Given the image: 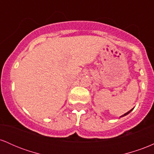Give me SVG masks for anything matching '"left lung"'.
<instances>
[{"label":"left lung","instance_id":"8db88e82","mask_svg":"<svg viewBox=\"0 0 154 154\" xmlns=\"http://www.w3.org/2000/svg\"><path fill=\"white\" fill-rule=\"evenodd\" d=\"M132 110H133V109H131V110H130V111H128V112L125 113V114H123V115H122V116H120V117H122V116H125L128 115V114H130V112H131V111H132Z\"/></svg>","mask_w":154,"mask_h":154}]
</instances>
